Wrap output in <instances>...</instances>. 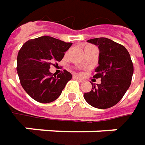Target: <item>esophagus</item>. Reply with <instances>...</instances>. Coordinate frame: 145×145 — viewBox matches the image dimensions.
Masks as SVG:
<instances>
[{
    "instance_id": "1",
    "label": "esophagus",
    "mask_w": 145,
    "mask_h": 145,
    "mask_svg": "<svg viewBox=\"0 0 145 145\" xmlns=\"http://www.w3.org/2000/svg\"><path fill=\"white\" fill-rule=\"evenodd\" d=\"M73 78H74V79H76V80H77V81H84V80H83L82 78H81V77H79V76H76V75L73 76Z\"/></svg>"
}]
</instances>
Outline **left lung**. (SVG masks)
Instances as JSON below:
<instances>
[{"label": "left lung", "instance_id": "8db88e82", "mask_svg": "<svg viewBox=\"0 0 145 145\" xmlns=\"http://www.w3.org/2000/svg\"><path fill=\"white\" fill-rule=\"evenodd\" d=\"M98 47V66L94 78H101V84H92L90 92L84 98L95 108L107 109L120 102L131 85L133 64L130 54L123 45L107 38H96L87 41Z\"/></svg>", "mask_w": 145, "mask_h": 145}]
</instances>
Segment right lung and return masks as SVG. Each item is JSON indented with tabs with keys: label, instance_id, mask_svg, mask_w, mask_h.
Listing matches in <instances>:
<instances>
[{
	"label": "right lung",
	"instance_id": "right-lung-1",
	"mask_svg": "<svg viewBox=\"0 0 145 145\" xmlns=\"http://www.w3.org/2000/svg\"><path fill=\"white\" fill-rule=\"evenodd\" d=\"M50 36H42L25 42L18 52L17 71L20 83L33 99L41 103H52L61 94L72 74L64 70L56 76L50 66L59 62L72 46Z\"/></svg>",
	"mask_w": 145,
	"mask_h": 145
}]
</instances>
